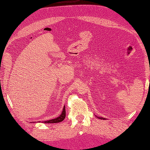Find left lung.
I'll return each mask as SVG.
<instances>
[{
    "label": "left lung",
    "instance_id": "obj_1",
    "mask_svg": "<svg viewBox=\"0 0 150 150\" xmlns=\"http://www.w3.org/2000/svg\"><path fill=\"white\" fill-rule=\"evenodd\" d=\"M98 118H99L100 119H101V120H102H102H105V118H102V117H98Z\"/></svg>",
    "mask_w": 150,
    "mask_h": 150
}]
</instances>
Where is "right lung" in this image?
I'll list each match as a JSON object with an SVG mask.
<instances>
[{"label": "right lung", "instance_id": "add662e5", "mask_svg": "<svg viewBox=\"0 0 150 150\" xmlns=\"http://www.w3.org/2000/svg\"><path fill=\"white\" fill-rule=\"evenodd\" d=\"M66 117V111H65V106H64L63 109V111L62 112V114H61L59 117L56 118H54V119H52V120H48L47 121H42V123H45V124H51V123H58V122H62L64 119H65ZM40 122V121H39Z\"/></svg>", "mask_w": 150, "mask_h": 150}]
</instances>
